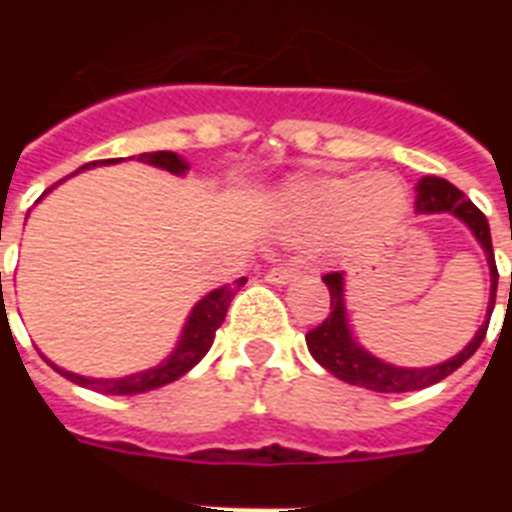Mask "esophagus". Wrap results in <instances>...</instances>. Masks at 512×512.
Masks as SVG:
<instances>
[{
    "mask_svg": "<svg viewBox=\"0 0 512 512\" xmlns=\"http://www.w3.org/2000/svg\"><path fill=\"white\" fill-rule=\"evenodd\" d=\"M297 276H300L297 268H292V265H281V268H271V271L265 273V281H268V284H276V287H284L289 281H295Z\"/></svg>",
    "mask_w": 512,
    "mask_h": 512,
    "instance_id": "obj_1",
    "label": "esophagus"
}]
</instances>
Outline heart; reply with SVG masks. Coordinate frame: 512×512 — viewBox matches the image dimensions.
<instances>
[{"instance_id": "b5f03b06", "label": "heart", "mask_w": 512, "mask_h": 512, "mask_svg": "<svg viewBox=\"0 0 512 512\" xmlns=\"http://www.w3.org/2000/svg\"><path fill=\"white\" fill-rule=\"evenodd\" d=\"M404 209L406 191L393 175L297 177L279 191L276 225L292 241L350 239L390 228Z\"/></svg>"}]
</instances>
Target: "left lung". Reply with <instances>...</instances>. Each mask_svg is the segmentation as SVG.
<instances>
[{"instance_id":"obj_1","label":"left lung","mask_w":512,"mask_h":512,"mask_svg":"<svg viewBox=\"0 0 512 512\" xmlns=\"http://www.w3.org/2000/svg\"><path fill=\"white\" fill-rule=\"evenodd\" d=\"M417 201L414 207L420 215H436V212H449L460 223H465L470 228V233L476 236V241L481 244L486 255V263H489V276H492V289H489V305H486V321L478 327L476 337L465 345V348L457 353V356L446 358L441 364L433 366H396L382 361V358L372 356L369 350L361 348L350 332L348 324V311H345V273H327L324 276V284L329 287V316L321 321L319 327L311 329L305 335L308 342V350L311 356L319 361L327 372H332L337 380L350 382V385H361L366 390H374V393H409V390H422L428 385H436L444 377L460 369L465 361H468L473 353L478 350V345L484 342L486 327H489V319H492L494 311V297H497V265H494V249H492V233H489V220L484 217V212L473 204L470 199H465V193L460 188H454L449 180L444 177H422L417 183ZM512 287V276H510Z\"/></svg>"}]
</instances>
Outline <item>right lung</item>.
<instances>
[{
  "mask_svg": "<svg viewBox=\"0 0 512 512\" xmlns=\"http://www.w3.org/2000/svg\"><path fill=\"white\" fill-rule=\"evenodd\" d=\"M122 159H103V162H90L79 167L76 172L90 170V167H100V164H116ZM138 162L151 164V167H159L164 172H172V175L183 177L188 172V162L183 156L172 154V151H151V154H140ZM74 172V175H76ZM52 188L44 191V196L50 193ZM247 284V279H236L233 284H223V287L212 289L207 295L201 297L199 303L193 305L188 319L183 324V332H180V340L172 348V353L164 358L162 364L151 366V369H143V372L124 374V377H84V374H74L60 369L52 361L47 364L60 372L66 380L82 385V388L98 390V393H108V396H135V393H146V390H156L162 385H170V382L180 380L185 372H191L193 366L199 364L201 358L207 356V350L212 348V340H215L217 327L225 321V313H228V305L236 297L241 287Z\"/></svg>",
  "mask_w": 512,
  "mask_h": 512,
  "instance_id": "add662e5",
  "label": "right lung"
}]
</instances>
